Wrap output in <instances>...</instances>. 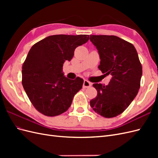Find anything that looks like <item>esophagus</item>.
<instances>
[{
	"mask_svg": "<svg viewBox=\"0 0 158 158\" xmlns=\"http://www.w3.org/2000/svg\"><path fill=\"white\" fill-rule=\"evenodd\" d=\"M92 85V83L88 82V80H84V84H83V88H89Z\"/></svg>",
	"mask_w": 158,
	"mask_h": 158,
	"instance_id": "esophagus-1",
	"label": "esophagus"
}]
</instances>
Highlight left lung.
<instances>
[{"mask_svg": "<svg viewBox=\"0 0 158 158\" xmlns=\"http://www.w3.org/2000/svg\"><path fill=\"white\" fill-rule=\"evenodd\" d=\"M100 58L99 69L112 76L108 85L95 83L96 98L90 101L94 111L106 118L116 117L129 106L138 94L142 65L134 45L114 35H90Z\"/></svg>", "mask_w": 158, "mask_h": 158, "instance_id": "1", "label": "left lung"}]
</instances>
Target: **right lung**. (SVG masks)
<instances>
[{"instance_id":"1","label":"right lung","mask_w":158,"mask_h":158,"mask_svg":"<svg viewBox=\"0 0 158 158\" xmlns=\"http://www.w3.org/2000/svg\"><path fill=\"white\" fill-rule=\"evenodd\" d=\"M88 35H54L33 45L22 67V85L35 108L46 116L65 112L74 95L82 88L84 80H70L63 71L76 47L85 44Z\"/></svg>"}]
</instances>
